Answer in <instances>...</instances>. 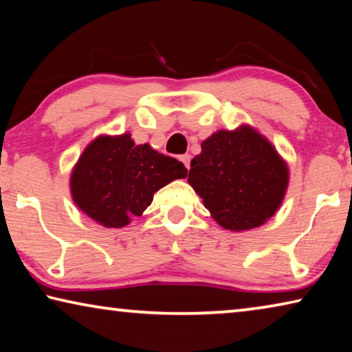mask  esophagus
<instances>
[{
    "label": "esophagus",
    "mask_w": 352,
    "mask_h": 352,
    "mask_svg": "<svg viewBox=\"0 0 352 352\" xmlns=\"http://www.w3.org/2000/svg\"><path fill=\"white\" fill-rule=\"evenodd\" d=\"M180 160L184 163V166H186V169L190 168V155H188V153L186 155H182Z\"/></svg>",
    "instance_id": "34e87169"
}]
</instances>
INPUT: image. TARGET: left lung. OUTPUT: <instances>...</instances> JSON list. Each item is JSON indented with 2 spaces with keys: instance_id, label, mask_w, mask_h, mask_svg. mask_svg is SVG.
Listing matches in <instances>:
<instances>
[{
  "instance_id": "8db88e82",
  "label": "left lung",
  "mask_w": 352,
  "mask_h": 352,
  "mask_svg": "<svg viewBox=\"0 0 352 352\" xmlns=\"http://www.w3.org/2000/svg\"><path fill=\"white\" fill-rule=\"evenodd\" d=\"M287 166L252 127L214 133L190 162L188 182L223 228H256L270 219L287 189Z\"/></svg>"
}]
</instances>
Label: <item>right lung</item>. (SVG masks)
I'll list each match as a JSON object with an SVG mask.
<instances>
[{
  "mask_svg": "<svg viewBox=\"0 0 352 352\" xmlns=\"http://www.w3.org/2000/svg\"><path fill=\"white\" fill-rule=\"evenodd\" d=\"M186 175L182 162L148 144L136 146L129 133L99 136L76 164L71 194L76 205L98 223L122 228L130 217L141 216L158 189Z\"/></svg>",
  "mask_w": 352,
  "mask_h": 352,
  "instance_id": "1",
  "label": "right lung"
}]
</instances>
